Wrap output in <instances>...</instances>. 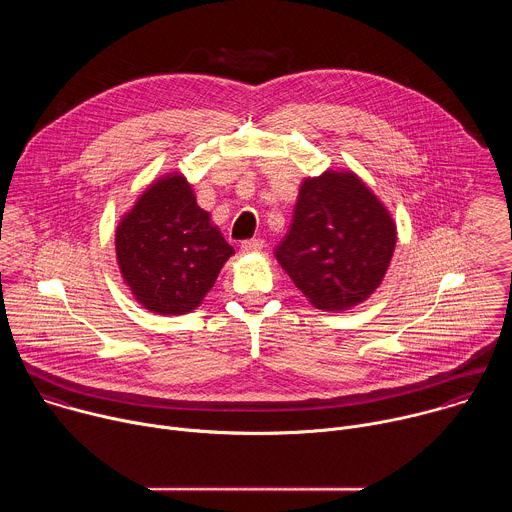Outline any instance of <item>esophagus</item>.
Segmentation results:
<instances>
[{
    "label": "esophagus",
    "instance_id": "esophagus-1",
    "mask_svg": "<svg viewBox=\"0 0 512 512\" xmlns=\"http://www.w3.org/2000/svg\"><path fill=\"white\" fill-rule=\"evenodd\" d=\"M263 247H265L263 239H249V241H243V245H241V249L245 253H257V251H263Z\"/></svg>",
    "mask_w": 512,
    "mask_h": 512
}]
</instances>
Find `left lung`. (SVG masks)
<instances>
[{
  "label": "left lung",
  "mask_w": 512,
  "mask_h": 512,
  "mask_svg": "<svg viewBox=\"0 0 512 512\" xmlns=\"http://www.w3.org/2000/svg\"><path fill=\"white\" fill-rule=\"evenodd\" d=\"M395 245L397 225L377 194L352 170H326L302 182L275 257L314 308L344 312L381 285Z\"/></svg>",
  "instance_id": "left-lung-1"
}]
</instances>
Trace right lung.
<instances>
[{
	"mask_svg": "<svg viewBox=\"0 0 512 512\" xmlns=\"http://www.w3.org/2000/svg\"><path fill=\"white\" fill-rule=\"evenodd\" d=\"M115 253L133 298L154 314L196 310L235 249L180 172L154 180L121 216Z\"/></svg>",
	"mask_w": 512,
	"mask_h": 512,
	"instance_id": "add662e5",
	"label": "right lung"
}]
</instances>
